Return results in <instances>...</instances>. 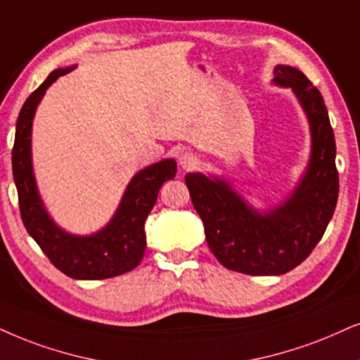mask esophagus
<instances>
[{"instance_id": "1", "label": "esophagus", "mask_w": 360, "mask_h": 360, "mask_svg": "<svg viewBox=\"0 0 360 360\" xmlns=\"http://www.w3.org/2000/svg\"><path fill=\"white\" fill-rule=\"evenodd\" d=\"M198 165H199V159L195 154L189 151L179 154V166L183 167V169H194Z\"/></svg>"}]
</instances>
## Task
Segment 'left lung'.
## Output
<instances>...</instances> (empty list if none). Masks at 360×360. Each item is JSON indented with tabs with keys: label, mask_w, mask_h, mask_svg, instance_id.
Returning a JSON list of instances; mask_svg holds the SVG:
<instances>
[{
	"label": "left lung",
	"mask_w": 360,
	"mask_h": 360,
	"mask_svg": "<svg viewBox=\"0 0 360 360\" xmlns=\"http://www.w3.org/2000/svg\"><path fill=\"white\" fill-rule=\"evenodd\" d=\"M274 83L294 89L312 133L311 165L289 201L261 216L222 181L198 172L184 177L209 249L227 269L249 276L285 274L306 261L324 236L339 198L335 139L322 94L290 66H276Z\"/></svg>",
	"instance_id": "obj_1"
}]
</instances>
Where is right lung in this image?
<instances>
[{
	"mask_svg": "<svg viewBox=\"0 0 360 360\" xmlns=\"http://www.w3.org/2000/svg\"><path fill=\"white\" fill-rule=\"evenodd\" d=\"M71 70L53 71L22 104L11 153L13 177L22 224L53 266L72 279H109L134 269L143 261L146 251L144 221L156 204L161 186L176 176L177 167L172 159H166L138 172L127 186L116 216L101 233L78 238L59 229L44 211L36 189L31 167V122L44 91Z\"/></svg>",
	"mask_w": 360,
	"mask_h": 360,
	"instance_id": "1",
	"label": "right lung"
}]
</instances>
